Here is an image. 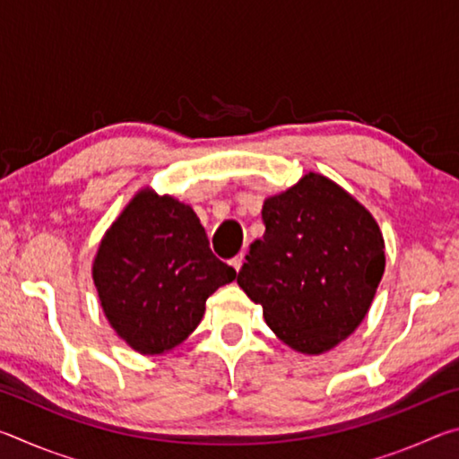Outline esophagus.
<instances>
[{"label":"esophagus","instance_id":"obj_1","mask_svg":"<svg viewBox=\"0 0 459 459\" xmlns=\"http://www.w3.org/2000/svg\"><path fill=\"white\" fill-rule=\"evenodd\" d=\"M243 261H245V257H243V253H240V255H237V257H235V259H230V265H232V269H235V271H237V273H238V271H240V267H243Z\"/></svg>","mask_w":459,"mask_h":459}]
</instances>
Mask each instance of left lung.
I'll return each instance as SVG.
<instances>
[{
    "instance_id": "1",
    "label": "left lung",
    "mask_w": 459,
    "mask_h": 459,
    "mask_svg": "<svg viewBox=\"0 0 459 459\" xmlns=\"http://www.w3.org/2000/svg\"><path fill=\"white\" fill-rule=\"evenodd\" d=\"M265 235L248 247L237 283L279 340L322 354L359 328L385 273V240L359 200L309 172L263 202Z\"/></svg>"
}]
</instances>
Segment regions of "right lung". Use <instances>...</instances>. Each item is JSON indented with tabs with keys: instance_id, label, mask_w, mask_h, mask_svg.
<instances>
[{
	"instance_id": "right-lung-1",
	"label": "right lung",
	"mask_w": 459,
	"mask_h": 459,
	"mask_svg": "<svg viewBox=\"0 0 459 459\" xmlns=\"http://www.w3.org/2000/svg\"><path fill=\"white\" fill-rule=\"evenodd\" d=\"M235 277L214 257L196 212L150 188L123 208L92 263L108 324L139 354H164L188 338L206 299Z\"/></svg>"
}]
</instances>
